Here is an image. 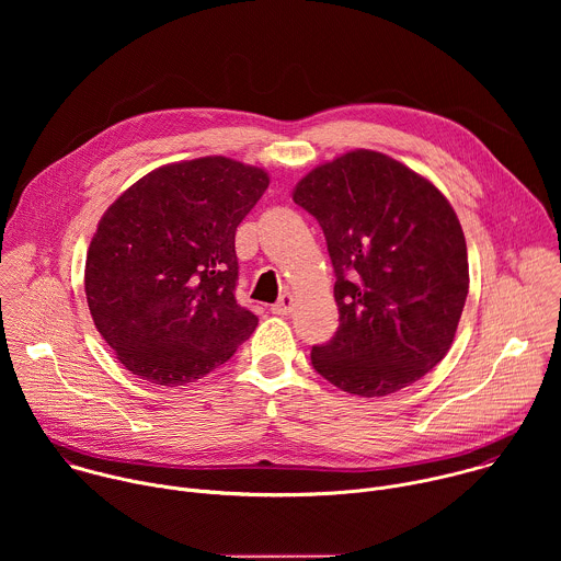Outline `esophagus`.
I'll list each match as a JSON object with an SVG mask.
<instances>
[{"label":"esophagus","instance_id":"1","mask_svg":"<svg viewBox=\"0 0 561 561\" xmlns=\"http://www.w3.org/2000/svg\"><path fill=\"white\" fill-rule=\"evenodd\" d=\"M293 306H295L293 295H290V293H284V295L279 297V301H275V304L271 306V310H273L275 314H288V312L293 310Z\"/></svg>","mask_w":561,"mask_h":561}]
</instances>
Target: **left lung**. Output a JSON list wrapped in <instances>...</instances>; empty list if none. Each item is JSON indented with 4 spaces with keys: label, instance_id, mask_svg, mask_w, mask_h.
Segmentation results:
<instances>
[{
    "label": "left lung",
    "instance_id": "1",
    "mask_svg": "<svg viewBox=\"0 0 561 561\" xmlns=\"http://www.w3.org/2000/svg\"><path fill=\"white\" fill-rule=\"evenodd\" d=\"M324 230L340 329L312 368L344 392L383 397L448 353L468 295V255L448 199L375 150L312 169L293 193Z\"/></svg>",
    "mask_w": 561,
    "mask_h": 561
}]
</instances>
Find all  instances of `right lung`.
<instances>
[{"mask_svg":"<svg viewBox=\"0 0 561 561\" xmlns=\"http://www.w3.org/2000/svg\"><path fill=\"white\" fill-rule=\"evenodd\" d=\"M268 188L264 169L202 157L148 173L100 219L84 288L93 322L139 379L182 386L257 329L234 299V230Z\"/></svg>","mask_w":561,"mask_h":561,"instance_id":"add662e5","label":"right lung"}]
</instances>
